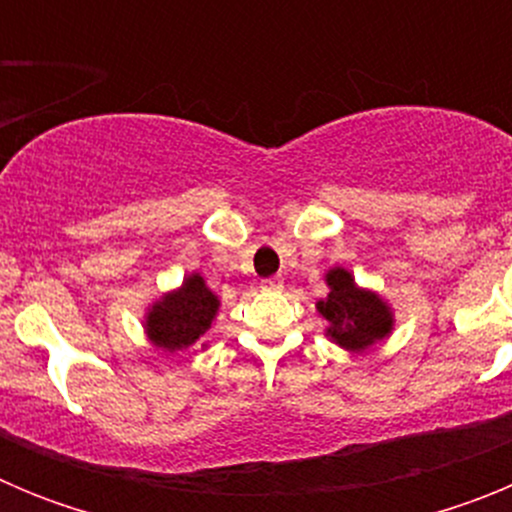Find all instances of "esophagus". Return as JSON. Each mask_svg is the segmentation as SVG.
Returning a JSON list of instances; mask_svg holds the SVG:
<instances>
[{"label": "esophagus", "instance_id": "34e87169", "mask_svg": "<svg viewBox=\"0 0 512 512\" xmlns=\"http://www.w3.org/2000/svg\"><path fill=\"white\" fill-rule=\"evenodd\" d=\"M261 287L264 289H282L284 287V279L282 277H269L261 282Z\"/></svg>", "mask_w": 512, "mask_h": 512}]
</instances>
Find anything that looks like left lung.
<instances>
[{"mask_svg":"<svg viewBox=\"0 0 512 512\" xmlns=\"http://www.w3.org/2000/svg\"><path fill=\"white\" fill-rule=\"evenodd\" d=\"M330 295L318 302L325 320V336L346 351H364L390 336L392 310L374 292L356 287L354 277L346 269H330L325 277Z\"/></svg>","mask_w":512,"mask_h":512,"instance_id":"8db88e82","label":"left lung"}]
</instances>
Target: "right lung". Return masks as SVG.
Returning <instances> with one entry per match:
<instances>
[{"instance_id": "add662e5", "label": "right lung", "mask_w": 512, "mask_h": 512, "mask_svg": "<svg viewBox=\"0 0 512 512\" xmlns=\"http://www.w3.org/2000/svg\"><path fill=\"white\" fill-rule=\"evenodd\" d=\"M220 300L207 289L200 274L184 279L171 295L161 297L146 318V333L153 346L169 354L192 348L210 330Z\"/></svg>"}]
</instances>
